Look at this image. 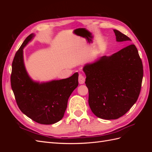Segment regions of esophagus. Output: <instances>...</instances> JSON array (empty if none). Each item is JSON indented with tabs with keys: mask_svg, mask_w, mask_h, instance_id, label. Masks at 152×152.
Segmentation results:
<instances>
[{
	"mask_svg": "<svg viewBox=\"0 0 152 152\" xmlns=\"http://www.w3.org/2000/svg\"><path fill=\"white\" fill-rule=\"evenodd\" d=\"M85 80H86L85 77L83 75H82V74H80L79 77V84H84Z\"/></svg>",
	"mask_w": 152,
	"mask_h": 152,
	"instance_id": "obj_1",
	"label": "esophagus"
}]
</instances>
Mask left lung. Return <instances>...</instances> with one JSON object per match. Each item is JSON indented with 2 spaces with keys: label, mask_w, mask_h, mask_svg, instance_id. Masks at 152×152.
Here are the masks:
<instances>
[{
  "label": "left lung",
  "mask_w": 152,
  "mask_h": 152,
  "mask_svg": "<svg viewBox=\"0 0 152 152\" xmlns=\"http://www.w3.org/2000/svg\"><path fill=\"white\" fill-rule=\"evenodd\" d=\"M113 31L117 42L131 40L118 30ZM83 71L89 90V104L96 117L106 120L120 118L139 97L143 69L134 44L86 64Z\"/></svg>",
  "instance_id": "8db88e82"
}]
</instances>
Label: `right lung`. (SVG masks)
Listing matches in <instances>:
<instances>
[{"label":"right lung","instance_id":"obj_1","mask_svg":"<svg viewBox=\"0 0 152 152\" xmlns=\"http://www.w3.org/2000/svg\"><path fill=\"white\" fill-rule=\"evenodd\" d=\"M28 35L16 52L12 63L11 87L18 107L25 115L41 124H53L61 120L68 100L79 84V73L61 80L39 82L26 72L23 49L34 37Z\"/></svg>","mask_w":152,"mask_h":152}]
</instances>
